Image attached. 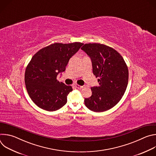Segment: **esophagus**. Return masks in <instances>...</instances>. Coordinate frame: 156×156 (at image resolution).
Here are the masks:
<instances>
[{
  "mask_svg": "<svg viewBox=\"0 0 156 156\" xmlns=\"http://www.w3.org/2000/svg\"><path fill=\"white\" fill-rule=\"evenodd\" d=\"M77 88H78V89H81V88H83L84 86H80V85H78V84H76V86H75Z\"/></svg>",
  "mask_w": 156,
  "mask_h": 156,
  "instance_id": "obj_1",
  "label": "esophagus"
}]
</instances>
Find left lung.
<instances>
[{"label": "left lung", "mask_w": 156, "mask_h": 156, "mask_svg": "<svg viewBox=\"0 0 156 156\" xmlns=\"http://www.w3.org/2000/svg\"><path fill=\"white\" fill-rule=\"evenodd\" d=\"M92 61L93 72L99 86L91 88L92 95L84 99L85 105L101 112L114 107L123 96L128 82V66L114 49L99 43L85 44L81 48Z\"/></svg>", "instance_id": "1"}]
</instances>
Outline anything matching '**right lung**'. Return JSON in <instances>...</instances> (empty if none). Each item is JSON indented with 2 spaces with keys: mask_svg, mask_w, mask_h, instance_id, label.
<instances>
[{
  "mask_svg": "<svg viewBox=\"0 0 156 156\" xmlns=\"http://www.w3.org/2000/svg\"><path fill=\"white\" fill-rule=\"evenodd\" d=\"M83 44L55 42L33 55L26 68L25 82L30 98L39 107L55 111L67 102L72 87L59 82L57 76L65 70L70 58Z\"/></svg>",
  "mask_w": 156,
  "mask_h": 156,
  "instance_id": "right-lung-1",
  "label": "right lung"
}]
</instances>
